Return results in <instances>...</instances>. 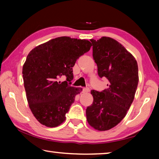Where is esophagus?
<instances>
[{"label": "esophagus", "instance_id": "obj_1", "mask_svg": "<svg viewBox=\"0 0 159 159\" xmlns=\"http://www.w3.org/2000/svg\"><path fill=\"white\" fill-rule=\"evenodd\" d=\"M89 91H90V88H89L86 87V88H83V93H88V92H89Z\"/></svg>", "mask_w": 159, "mask_h": 159}]
</instances>
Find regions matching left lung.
<instances>
[{
  "instance_id": "obj_1",
  "label": "left lung",
  "mask_w": 159,
  "mask_h": 159,
  "mask_svg": "<svg viewBox=\"0 0 159 159\" xmlns=\"http://www.w3.org/2000/svg\"><path fill=\"white\" fill-rule=\"evenodd\" d=\"M90 41L99 76L105 77L109 83L107 89L101 92L91 90L93 102L86 109V118L96 130H108L121 121L133 103L139 81L138 63L111 38Z\"/></svg>"
}]
</instances>
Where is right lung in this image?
<instances>
[{
	"mask_svg": "<svg viewBox=\"0 0 159 159\" xmlns=\"http://www.w3.org/2000/svg\"><path fill=\"white\" fill-rule=\"evenodd\" d=\"M88 40L61 36L34 48L22 69L24 85L31 112L41 124L56 127L65 120V115L82 88L71 86L76 60L90 50ZM63 75L66 80L60 82Z\"/></svg>",
	"mask_w": 159,
	"mask_h": 159,
	"instance_id": "right-lung-1",
	"label": "right lung"
}]
</instances>
